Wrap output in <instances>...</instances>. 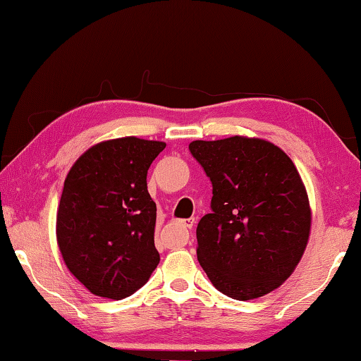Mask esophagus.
I'll return each instance as SVG.
<instances>
[{"label":"esophagus","instance_id":"1","mask_svg":"<svg viewBox=\"0 0 361 361\" xmlns=\"http://www.w3.org/2000/svg\"><path fill=\"white\" fill-rule=\"evenodd\" d=\"M194 223H196V220L194 219H188V220H180V225L183 228H188V230H191V228L194 226Z\"/></svg>","mask_w":361,"mask_h":361}]
</instances>
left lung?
<instances>
[{
	"label": "left lung",
	"instance_id": "left-lung-1",
	"mask_svg": "<svg viewBox=\"0 0 361 361\" xmlns=\"http://www.w3.org/2000/svg\"><path fill=\"white\" fill-rule=\"evenodd\" d=\"M212 181V212L199 221L197 260L216 289L250 300L279 288L308 243L312 210L293 160L260 138L192 141Z\"/></svg>",
	"mask_w": 361,
	"mask_h": 361
}]
</instances>
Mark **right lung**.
Returning a JSON list of instances; mask_svg holds the SVG:
<instances>
[{
    "instance_id": "1",
    "label": "right lung",
    "mask_w": 361,
    "mask_h": 361,
    "mask_svg": "<svg viewBox=\"0 0 361 361\" xmlns=\"http://www.w3.org/2000/svg\"><path fill=\"white\" fill-rule=\"evenodd\" d=\"M165 142L135 136L102 141L82 154L64 181L56 236L66 265L91 294L120 300L159 265L157 207L147 170Z\"/></svg>"
}]
</instances>
